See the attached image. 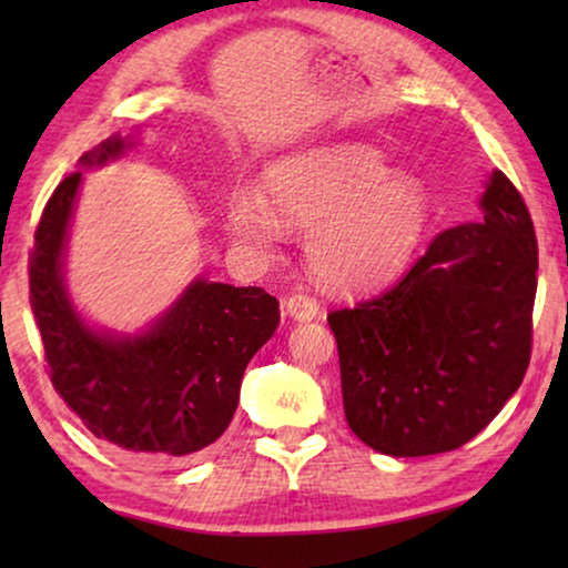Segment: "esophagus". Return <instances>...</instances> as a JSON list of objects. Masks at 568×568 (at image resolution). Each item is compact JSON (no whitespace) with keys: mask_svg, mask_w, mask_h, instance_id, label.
<instances>
[{"mask_svg":"<svg viewBox=\"0 0 568 568\" xmlns=\"http://www.w3.org/2000/svg\"><path fill=\"white\" fill-rule=\"evenodd\" d=\"M284 307H286V315L297 323L315 321L317 313H321V305H317V300L310 297V294H290L284 302Z\"/></svg>","mask_w":568,"mask_h":568,"instance_id":"1","label":"esophagus"}]
</instances>
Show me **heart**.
<instances>
[{
    "label": "heart",
    "mask_w": 568,
    "mask_h": 568,
    "mask_svg": "<svg viewBox=\"0 0 568 568\" xmlns=\"http://www.w3.org/2000/svg\"><path fill=\"white\" fill-rule=\"evenodd\" d=\"M432 193L422 178L395 173L367 144H325L284 154L263 173V196L232 193V237L271 255L282 222L307 227L305 255L331 290L362 292L390 282L414 261L432 227Z\"/></svg>",
    "instance_id": "heart-1"
}]
</instances>
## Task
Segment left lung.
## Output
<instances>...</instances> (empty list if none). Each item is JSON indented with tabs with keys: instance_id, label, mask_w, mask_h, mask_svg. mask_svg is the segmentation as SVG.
Here are the masks:
<instances>
[{
	"instance_id": "left-lung-1",
	"label": "left lung",
	"mask_w": 568,
	"mask_h": 568,
	"mask_svg": "<svg viewBox=\"0 0 568 568\" xmlns=\"http://www.w3.org/2000/svg\"><path fill=\"white\" fill-rule=\"evenodd\" d=\"M484 220L439 232L406 276L328 315L346 422L393 457L463 447L494 422L530 364L538 243L501 170Z\"/></svg>"
}]
</instances>
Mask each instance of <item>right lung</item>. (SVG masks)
Wrapping results in <instances>:
<instances>
[{
  "label": "right lung",
  "instance_id": "1",
  "mask_svg": "<svg viewBox=\"0 0 568 568\" xmlns=\"http://www.w3.org/2000/svg\"><path fill=\"white\" fill-rule=\"evenodd\" d=\"M134 144V136L115 134L84 154L80 168H103ZM82 170L57 185L30 253V307L51 383L98 439L123 453H201L235 416L247 362L278 325V302L261 286L196 276L142 331L90 325L69 297L64 271Z\"/></svg>",
  "mask_w": 568,
  "mask_h": 568
}]
</instances>
